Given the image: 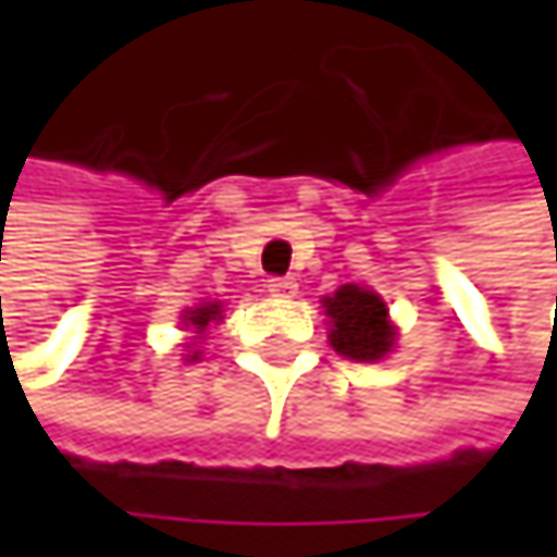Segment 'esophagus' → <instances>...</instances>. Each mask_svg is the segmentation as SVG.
Here are the masks:
<instances>
[{
	"mask_svg": "<svg viewBox=\"0 0 557 557\" xmlns=\"http://www.w3.org/2000/svg\"><path fill=\"white\" fill-rule=\"evenodd\" d=\"M268 289L274 296H296V280L293 277H271L268 280Z\"/></svg>",
	"mask_w": 557,
	"mask_h": 557,
	"instance_id": "esophagus-1",
	"label": "esophagus"
}]
</instances>
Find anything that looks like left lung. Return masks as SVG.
Masks as SVG:
<instances>
[{
    "label": "left lung",
    "mask_w": 557,
    "mask_h": 557,
    "mask_svg": "<svg viewBox=\"0 0 557 557\" xmlns=\"http://www.w3.org/2000/svg\"><path fill=\"white\" fill-rule=\"evenodd\" d=\"M325 315L332 319V348L355 361H381L393 348V325L387 306L377 293L345 283L325 299Z\"/></svg>",
    "instance_id": "8db88e82"
}]
</instances>
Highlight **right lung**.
Returning <instances> with one entry per match:
<instances>
[{
	"label": "right lung",
	"mask_w": 557,
	"mask_h": 557,
	"mask_svg": "<svg viewBox=\"0 0 557 557\" xmlns=\"http://www.w3.org/2000/svg\"><path fill=\"white\" fill-rule=\"evenodd\" d=\"M219 312H222V309H219L215 302H209V306H199V309H193L186 319H189V325H193V329H199V332H202V329H206L212 319H219ZM196 355H199V351H193L189 358H196Z\"/></svg>",
	"instance_id": "obj_1"
}]
</instances>
